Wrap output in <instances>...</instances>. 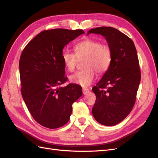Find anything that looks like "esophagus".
Segmentation results:
<instances>
[{
  "instance_id": "esophagus-1",
  "label": "esophagus",
  "mask_w": 158,
  "mask_h": 158,
  "mask_svg": "<svg viewBox=\"0 0 158 158\" xmlns=\"http://www.w3.org/2000/svg\"><path fill=\"white\" fill-rule=\"evenodd\" d=\"M82 92L83 94H87L89 92V89L88 88H82Z\"/></svg>"
}]
</instances>
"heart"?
<instances>
[{"mask_svg":"<svg viewBox=\"0 0 158 158\" xmlns=\"http://www.w3.org/2000/svg\"><path fill=\"white\" fill-rule=\"evenodd\" d=\"M75 54L64 51L62 59L65 68L73 72L78 63V59H86L85 70L77 72L70 76L71 82L82 87H88L95 79V73L103 74L108 70L112 61V51L106 44H102L98 40L86 39L76 44L74 47Z\"/></svg>","mask_w":158,"mask_h":158,"instance_id":"b5f03b06","label":"heart"}]
</instances>
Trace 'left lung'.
Here are the masks:
<instances>
[{
	"mask_svg": "<svg viewBox=\"0 0 158 158\" xmlns=\"http://www.w3.org/2000/svg\"><path fill=\"white\" fill-rule=\"evenodd\" d=\"M105 37L112 51L108 70L92 88L96 99L93 116L106 126L117 125L131 113L135 103L141 73L135 44L112 27H98L88 32Z\"/></svg>",
	"mask_w": 158,
	"mask_h": 158,
	"instance_id": "8db88e82",
	"label": "left lung"
}]
</instances>
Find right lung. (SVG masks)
I'll return each mask as SVG.
<instances>
[{
    "instance_id": "right-lung-1",
    "label": "right lung",
    "mask_w": 158,
    "mask_h": 158,
    "mask_svg": "<svg viewBox=\"0 0 158 158\" xmlns=\"http://www.w3.org/2000/svg\"><path fill=\"white\" fill-rule=\"evenodd\" d=\"M84 33L82 30L43 31L21 54L19 68L23 99L35 121L46 128H56L67 123L73 103L82 95L78 84L60 85L68 80L64 76L63 50Z\"/></svg>"
}]
</instances>
